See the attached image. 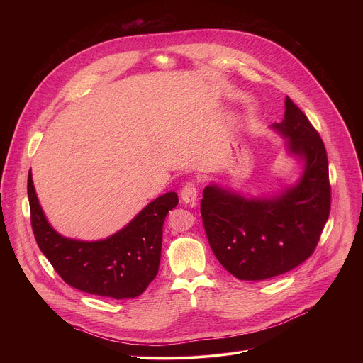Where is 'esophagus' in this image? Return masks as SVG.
Masks as SVG:
<instances>
[{
    "label": "esophagus",
    "instance_id": "obj_1",
    "mask_svg": "<svg viewBox=\"0 0 363 363\" xmlns=\"http://www.w3.org/2000/svg\"><path fill=\"white\" fill-rule=\"evenodd\" d=\"M196 195H198V188L196 184L194 181H189L184 185L182 191H181V198L185 203H194L196 201Z\"/></svg>",
    "mask_w": 363,
    "mask_h": 363
}]
</instances>
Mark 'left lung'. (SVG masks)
<instances>
[{"label": "left lung", "instance_id": "obj_1", "mask_svg": "<svg viewBox=\"0 0 363 363\" xmlns=\"http://www.w3.org/2000/svg\"><path fill=\"white\" fill-rule=\"evenodd\" d=\"M291 153L304 160L296 186L270 199H245L216 185L203 189L201 217L206 238L223 267L240 280L284 274L313 254L330 213L325 143L307 116L286 99L281 123Z\"/></svg>", "mask_w": 363, "mask_h": 363}]
</instances>
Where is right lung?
Segmentation results:
<instances>
[{"instance_id":"right-lung-1","label":"right lung","mask_w":363,"mask_h":363,"mask_svg":"<svg viewBox=\"0 0 363 363\" xmlns=\"http://www.w3.org/2000/svg\"><path fill=\"white\" fill-rule=\"evenodd\" d=\"M27 192L35 241L57 274L72 287L116 300L140 296L157 277L162 227L179 199L167 192L152 201L119 233L101 241H77L56 233L38 203L31 171Z\"/></svg>"}]
</instances>
